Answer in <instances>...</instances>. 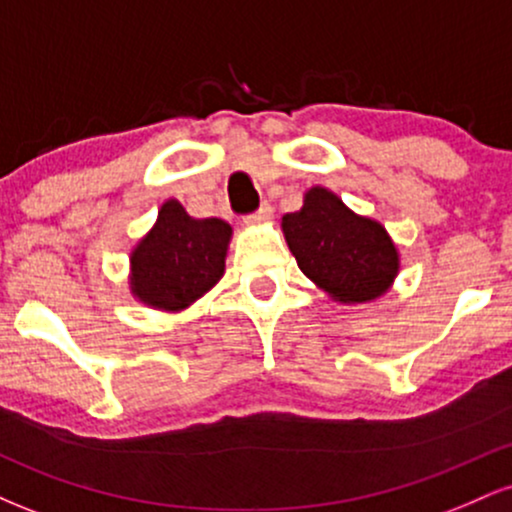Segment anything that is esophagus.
<instances>
[{"label": "esophagus", "mask_w": 512, "mask_h": 512, "mask_svg": "<svg viewBox=\"0 0 512 512\" xmlns=\"http://www.w3.org/2000/svg\"><path fill=\"white\" fill-rule=\"evenodd\" d=\"M269 219H272V207H269V204H262L255 214L245 216V223H248V226H260V223L269 221Z\"/></svg>", "instance_id": "1"}]
</instances>
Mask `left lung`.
<instances>
[{"instance_id": "1", "label": "left lung", "mask_w": 512, "mask_h": 512, "mask_svg": "<svg viewBox=\"0 0 512 512\" xmlns=\"http://www.w3.org/2000/svg\"><path fill=\"white\" fill-rule=\"evenodd\" d=\"M301 272L342 305L370 303L399 274V250L380 221L356 214L327 187H310L303 207L281 219Z\"/></svg>"}]
</instances>
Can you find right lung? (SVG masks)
<instances>
[{"label":"right lung","instance_id":"right-lung-1","mask_svg":"<svg viewBox=\"0 0 512 512\" xmlns=\"http://www.w3.org/2000/svg\"><path fill=\"white\" fill-rule=\"evenodd\" d=\"M231 236L226 221L192 219L178 199H166L151 231L129 255V291L154 310L190 308L219 284Z\"/></svg>","mask_w":512,"mask_h":512}]
</instances>
